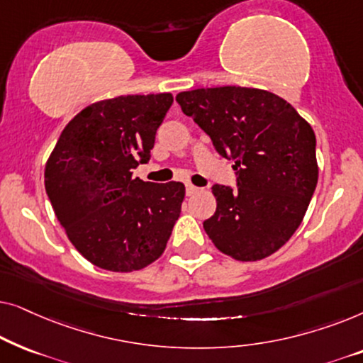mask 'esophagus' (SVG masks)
I'll return each mask as SVG.
<instances>
[{
    "instance_id": "1",
    "label": "esophagus",
    "mask_w": 363,
    "mask_h": 363,
    "mask_svg": "<svg viewBox=\"0 0 363 363\" xmlns=\"http://www.w3.org/2000/svg\"><path fill=\"white\" fill-rule=\"evenodd\" d=\"M198 191H200V188L195 186V185H191V183H186V195L188 196L195 195V193H198Z\"/></svg>"
}]
</instances>
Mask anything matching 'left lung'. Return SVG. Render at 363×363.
Wrapping results in <instances>:
<instances>
[{"instance_id":"left-lung-1","label":"left lung","mask_w":363,"mask_h":363,"mask_svg":"<svg viewBox=\"0 0 363 363\" xmlns=\"http://www.w3.org/2000/svg\"><path fill=\"white\" fill-rule=\"evenodd\" d=\"M177 102L235 162L238 190L211 188L216 211L203 223L206 235L236 261L271 256L294 235L314 195L319 167L311 123L262 89H195Z\"/></svg>"}]
</instances>
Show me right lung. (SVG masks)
<instances>
[{"label": "right lung", "mask_w": 363, "mask_h": 363, "mask_svg": "<svg viewBox=\"0 0 363 363\" xmlns=\"http://www.w3.org/2000/svg\"><path fill=\"white\" fill-rule=\"evenodd\" d=\"M170 92L118 96L82 108L44 168V186L74 247L94 266L132 272L163 255L185 185L133 178L150 160Z\"/></svg>", "instance_id": "obj_1"}]
</instances>
